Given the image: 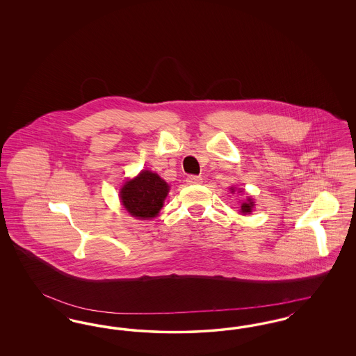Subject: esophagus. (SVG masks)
<instances>
[{
    "mask_svg": "<svg viewBox=\"0 0 356 356\" xmlns=\"http://www.w3.org/2000/svg\"><path fill=\"white\" fill-rule=\"evenodd\" d=\"M203 181V179L200 176H196V175H189L186 177V183L188 184H200Z\"/></svg>",
    "mask_w": 356,
    "mask_h": 356,
    "instance_id": "obj_1",
    "label": "esophagus"
}]
</instances>
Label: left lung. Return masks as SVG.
Returning a JSON list of instances; mask_svg holds the SVG:
<instances>
[{"label":"left lung","instance_id":"obj_1","mask_svg":"<svg viewBox=\"0 0 356 356\" xmlns=\"http://www.w3.org/2000/svg\"><path fill=\"white\" fill-rule=\"evenodd\" d=\"M234 192V191H232ZM254 202H252V199H247V202H244V203L241 204V212L243 213H251L252 212V208H254Z\"/></svg>","mask_w":356,"mask_h":356}]
</instances>
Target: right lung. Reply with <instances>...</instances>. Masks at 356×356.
Returning a JSON list of instances; mask_svg holds the SVG:
<instances>
[{
	"instance_id": "1",
	"label": "right lung",
	"mask_w": 356,
	"mask_h": 356,
	"mask_svg": "<svg viewBox=\"0 0 356 356\" xmlns=\"http://www.w3.org/2000/svg\"><path fill=\"white\" fill-rule=\"evenodd\" d=\"M170 186L151 170H143L136 179L121 188L120 197L125 209L138 219H152L168 195Z\"/></svg>"
}]
</instances>
